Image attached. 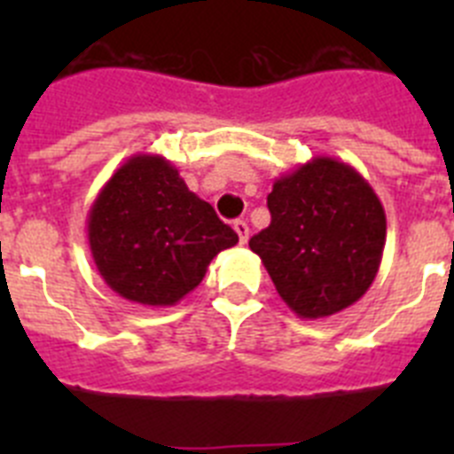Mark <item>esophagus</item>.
<instances>
[{"label": "esophagus", "instance_id": "obj_1", "mask_svg": "<svg viewBox=\"0 0 454 454\" xmlns=\"http://www.w3.org/2000/svg\"><path fill=\"white\" fill-rule=\"evenodd\" d=\"M234 230H236V234H239L240 243L246 246L247 239H250V227H247L246 220H236V223H234Z\"/></svg>", "mask_w": 454, "mask_h": 454}]
</instances>
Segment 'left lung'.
<instances>
[{
  "mask_svg": "<svg viewBox=\"0 0 454 454\" xmlns=\"http://www.w3.org/2000/svg\"><path fill=\"white\" fill-rule=\"evenodd\" d=\"M270 224L250 239L279 298L304 320L334 316L371 288L387 215L352 166L314 156L272 184Z\"/></svg>",
  "mask_w": 454,
  "mask_h": 454,
  "instance_id": "1",
  "label": "left lung"
}]
</instances>
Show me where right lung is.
Returning <instances> with one entry per match:
<instances>
[{
    "label": "right lung",
    "instance_id": "obj_1",
    "mask_svg": "<svg viewBox=\"0 0 454 454\" xmlns=\"http://www.w3.org/2000/svg\"><path fill=\"white\" fill-rule=\"evenodd\" d=\"M239 236L159 154L129 156L88 211V246L104 282L129 302L172 307Z\"/></svg>",
    "mask_w": 454,
    "mask_h": 454
}]
</instances>
